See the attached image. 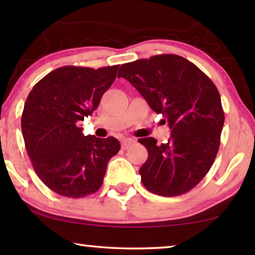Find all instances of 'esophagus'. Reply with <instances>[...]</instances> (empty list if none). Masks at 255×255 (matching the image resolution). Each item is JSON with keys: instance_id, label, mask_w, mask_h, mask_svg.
Wrapping results in <instances>:
<instances>
[{"instance_id": "34e87169", "label": "esophagus", "mask_w": 255, "mask_h": 255, "mask_svg": "<svg viewBox=\"0 0 255 255\" xmlns=\"http://www.w3.org/2000/svg\"><path fill=\"white\" fill-rule=\"evenodd\" d=\"M133 143H135V140H133L132 138H124V139L122 140V147L124 149H127L130 147Z\"/></svg>"}]
</instances>
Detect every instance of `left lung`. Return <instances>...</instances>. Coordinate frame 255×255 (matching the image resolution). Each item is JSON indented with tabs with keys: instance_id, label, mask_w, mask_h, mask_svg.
<instances>
[{
	"instance_id": "left-lung-1",
	"label": "left lung",
	"mask_w": 255,
	"mask_h": 255,
	"mask_svg": "<svg viewBox=\"0 0 255 255\" xmlns=\"http://www.w3.org/2000/svg\"><path fill=\"white\" fill-rule=\"evenodd\" d=\"M172 129L165 144L139 138L148 157L139 169L148 191L163 197L188 192L208 173L218 153L224 116L216 85L195 64L178 55L138 59L119 68Z\"/></svg>"
}]
</instances>
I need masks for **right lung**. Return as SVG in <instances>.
<instances>
[{
    "label": "right lung",
    "instance_id": "add662e5",
    "mask_svg": "<svg viewBox=\"0 0 255 255\" xmlns=\"http://www.w3.org/2000/svg\"><path fill=\"white\" fill-rule=\"evenodd\" d=\"M118 68L59 67L29 93L21 117L25 149L39 179L60 196L82 198L97 192L108 162L119 152L115 137L84 136L79 127L97 109Z\"/></svg>",
    "mask_w": 255,
    "mask_h": 255
}]
</instances>
